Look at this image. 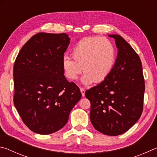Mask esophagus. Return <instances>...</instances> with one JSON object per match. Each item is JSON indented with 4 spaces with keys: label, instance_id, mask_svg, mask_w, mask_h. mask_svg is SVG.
Listing matches in <instances>:
<instances>
[{
    "label": "esophagus",
    "instance_id": "1",
    "mask_svg": "<svg viewBox=\"0 0 157 157\" xmlns=\"http://www.w3.org/2000/svg\"><path fill=\"white\" fill-rule=\"evenodd\" d=\"M80 90H81V92L82 97H84V96H85V92H86V90H85V89H84V88H83V87H81V88H80Z\"/></svg>",
    "mask_w": 157,
    "mask_h": 157
}]
</instances>
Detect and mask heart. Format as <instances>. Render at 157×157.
<instances>
[{
	"instance_id": "1",
	"label": "heart",
	"mask_w": 157,
	"mask_h": 157,
	"mask_svg": "<svg viewBox=\"0 0 157 157\" xmlns=\"http://www.w3.org/2000/svg\"><path fill=\"white\" fill-rule=\"evenodd\" d=\"M73 59L65 56L62 65L65 75L76 80L83 69L82 82L100 83L108 78L114 67L117 51L110 40L101 37L86 38L76 44L71 52Z\"/></svg>"
}]
</instances>
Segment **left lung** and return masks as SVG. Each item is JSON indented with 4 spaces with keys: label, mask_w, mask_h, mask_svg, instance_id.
<instances>
[{
    "label": "left lung",
    "mask_w": 157,
    "mask_h": 157,
    "mask_svg": "<svg viewBox=\"0 0 157 157\" xmlns=\"http://www.w3.org/2000/svg\"><path fill=\"white\" fill-rule=\"evenodd\" d=\"M114 38L117 57L105 81L85 93L91 103L90 120L96 130L108 136L123 134L141 117L145 82L139 55L120 35Z\"/></svg>",
    "instance_id": "left-lung-1"
}]
</instances>
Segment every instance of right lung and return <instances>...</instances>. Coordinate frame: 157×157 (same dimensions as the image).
<instances>
[{
  "label": "right lung",
  "instance_id": "add662e5",
  "mask_svg": "<svg viewBox=\"0 0 157 157\" xmlns=\"http://www.w3.org/2000/svg\"><path fill=\"white\" fill-rule=\"evenodd\" d=\"M70 40L65 33H38L16 59L13 103L23 123L34 132L49 134L60 130L81 98L79 87L67 81L63 69Z\"/></svg>",
  "mask_w": 157,
  "mask_h": 157
}]
</instances>
